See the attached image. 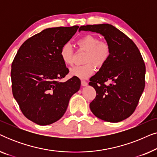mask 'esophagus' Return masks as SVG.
<instances>
[{"label":"esophagus","mask_w":157,"mask_h":157,"mask_svg":"<svg viewBox=\"0 0 157 157\" xmlns=\"http://www.w3.org/2000/svg\"><path fill=\"white\" fill-rule=\"evenodd\" d=\"M87 85H88V83L86 82V81H81V86H86Z\"/></svg>","instance_id":"obj_1"}]
</instances>
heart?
<instances>
[{
    "label": "heart",
    "instance_id": "obj_1",
    "mask_svg": "<svg viewBox=\"0 0 157 157\" xmlns=\"http://www.w3.org/2000/svg\"><path fill=\"white\" fill-rule=\"evenodd\" d=\"M79 48L86 51V63L82 66H74L70 70V74L72 76L80 79H86L94 74L95 66L98 67L104 66L110 56L111 49L106 42L100 41L97 36L86 35L81 38L76 42ZM60 57L61 61L66 66L73 64V50L69 44H65L60 49Z\"/></svg>",
    "mask_w": 157,
    "mask_h": 157
}]
</instances>
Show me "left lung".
<instances>
[{
    "label": "left lung",
    "mask_w": 157,
    "mask_h": 157,
    "mask_svg": "<svg viewBox=\"0 0 157 157\" xmlns=\"http://www.w3.org/2000/svg\"><path fill=\"white\" fill-rule=\"evenodd\" d=\"M79 31L100 33L111 49L108 61L90 78L89 85L97 94L89 105L92 113L108 122L127 119L136 109L145 86L146 67L140 51L112 25H83Z\"/></svg>",
    "instance_id": "8db88e82"
}]
</instances>
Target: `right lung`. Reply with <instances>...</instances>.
Instances as JSON below:
<instances>
[{
	"label": "right lung",
	"mask_w": 157,
	"mask_h": 157,
	"mask_svg": "<svg viewBox=\"0 0 157 157\" xmlns=\"http://www.w3.org/2000/svg\"><path fill=\"white\" fill-rule=\"evenodd\" d=\"M78 29L49 28L27 39L18 49L11 65L13 95L27 119L38 125H48L63 117L81 81L68 74L60 49Z\"/></svg>",
	"instance_id": "right-lung-1"
}]
</instances>
